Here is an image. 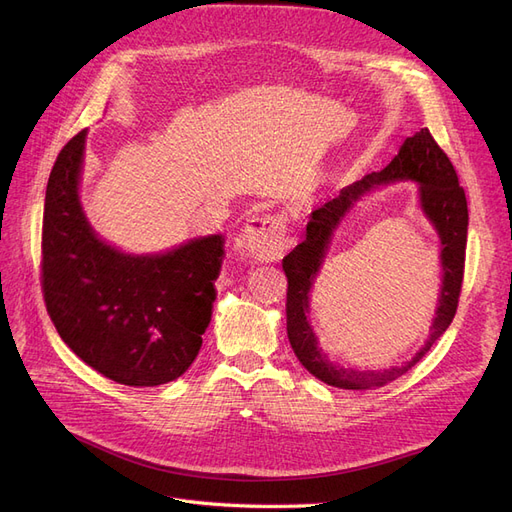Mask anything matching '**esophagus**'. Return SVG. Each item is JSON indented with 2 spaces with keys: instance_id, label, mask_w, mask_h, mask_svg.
<instances>
[{
  "instance_id": "1",
  "label": "esophagus",
  "mask_w": 512,
  "mask_h": 512,
  "mask_svg": "<svg viewBox=\"0 0 512 512\" xmlns=\"http://www.w3.org/2000/svg\"><path fill=\"white\" fill-rule=\"evenodd\" d=\"M241 243L260 262H275L284 256L292 239L282 213H267L252 218L241 232Z\"/></svg>"
}]
</instances>
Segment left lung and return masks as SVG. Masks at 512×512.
Returning a JSON list of instances; mask_svg holds the SVG:
<instances>
[{
    "label": "left lung",
    "instance_id": "left-lung-1",
    "mask_svg": "<svg viewBox=\"0 0 512 512\" xmlns=\"http://www.w3.org/2000/svg\"><path fill=\"white\" fill-rule=\"evenodd\" d=\"M410 178L419 183V197L422 198V208L428 219L437 228L443 252V288L437 308V318L432 323L430 339L426 346L419 351L413 361L389 370H354L342 368L333 364L326 353L317 346V338L306 320L308 313V292L315 281V275L326 255L332 232L341 223L345 213L354 202L380 184H388L393 180ZM466 241H468V200L466 192L459 185L453 162L448 160L440 145L433 141L427 128L406 138L404 145L399 147L397 156L391 164L369 173L363 179L354 181L339 192L329 203L320 205L309 215L305 228V239L294 247V250L284 256L282 267L288 277V292H286V329L290 346L297 354L301 365L309 374L322 380L329 386L348 391L374 389V386H384L395 378L404 376L410 367H414L423 359L427 350L438 342L440 335L453 322L459 292L463 282V262H466Z\"/></svg>",
    "mask_w": 512,
    "mask_h": 512
}]
</instances>
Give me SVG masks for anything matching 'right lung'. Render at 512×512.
<instances>
[{
  "mask_svg": "<svg viewBox=\"0 0 512 512\" xmlns=\"http://www.w3.org/2000/svg\"><path fill=\"white\" fill-rule=\"evenodd\" d=\"M87 130L59 151L44 198L42 294L59 337L98 374L126 386L177 380L203 346L224 258L222 235L164 254L104 243L81 200Z\"/></svg>",
  "mask_w": 512,
  "mask_h": 512,
  "instance_id": "1",
  "label": "right lung"
}]
</instances>
